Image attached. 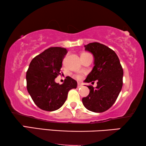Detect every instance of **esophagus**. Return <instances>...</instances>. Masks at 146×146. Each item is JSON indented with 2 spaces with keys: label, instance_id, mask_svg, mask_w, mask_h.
<instances>
[{
  "label": "esophagus",
  "instance_id": "1",
  "mask_svg": "<svg viewBox=\"0 0 146 146\" xmlns=\"http://www.w3.org/2000/svg\"><path fill=\"white\" fill-rule=\"evenodd\" d=\"M82 86V84L80 82H78V88H80Z\"/></svg>",
  "mask_w": 146,
  "mask_h": 146
}]
</instances>
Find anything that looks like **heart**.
Here are the masks:
<instances>
[{
  "instance_id": "b5f03b06",
  "label": "heart",
  "mask_w": 146,
  "mask_h": 146,
  "mask_svg": "<svg viewBox=\"0 0 146 146\" xmlns=\"http://www.w3.org/2000/svg\"><path fill=\"white\" fill-rule=\"evenodd\" d=\"M87 54V53H84V54ZM82 77V76L81 75H77L76 76V78L78 79H81Z\"/></svg>"
}]
</instances>
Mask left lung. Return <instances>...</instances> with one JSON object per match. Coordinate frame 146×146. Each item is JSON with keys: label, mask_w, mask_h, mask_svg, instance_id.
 <instances>
[{"label": "left lung", "mask_w": 146, "mask_h": 146, "mask_svg": "<svg viewBox=\"0 0 146 146\" xmlns=\"http://www.w3.org/2000/svg\"><path fill=\"white\" fill-rule=\"evenodd\" d=\"M84 47L94 57V66L84 82L94 84L96 80L97 86H88L90 93L83 98L82 103L90 111L104 112L118 97L123 85V68L115 52L106 46L92 42Z\"/></svg>", "instance_id": "obj_1"}]
</instances>
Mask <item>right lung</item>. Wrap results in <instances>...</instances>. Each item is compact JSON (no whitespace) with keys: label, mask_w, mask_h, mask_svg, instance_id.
<instances>
[{"label":"right lung","mask_w":146,"mask_h":146,"mask_svg":"<svg viewBox=\"0 0 146 146\" xmlns=\"http://www.w3.org/2000/svg\"><path fill=\"white\" fill-rule=\"evenodd\" d=\"M67 50L50 47L34 58L27 72V87L34 102L45 111H54L66 100L68 93L76 88L77 82L67 76L62 84L55 82L60 74L62 60Z\"/></svg>","instance_id":"1"}]
</instances>
